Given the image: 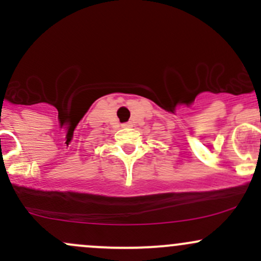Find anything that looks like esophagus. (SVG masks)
<instances>
[{
  "instance_id": "obj_1",
  "label": "esophagus",
  "mask_w": 261,
  "mask_h": 261,
  "mask_svg": "<svg viewBox=\"0 0 261 261\" xmlns=\"http://www.w3.org/2000/svg\"><path fill=\"white\" fill-rule=\"evenodd\" d=\"M130 126V124H127V122H125V124H122V127H128Z\"/></svg>"
}]
</instances>
